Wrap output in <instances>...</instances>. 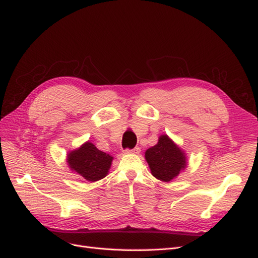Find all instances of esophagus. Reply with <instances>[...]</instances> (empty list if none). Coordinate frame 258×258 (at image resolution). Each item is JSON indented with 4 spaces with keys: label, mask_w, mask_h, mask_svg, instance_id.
Segmentation results:
<instances>
[{
    "label": "esophagus",
    "mask_w": 258,
    "mask_h": 258,
    "mask_svg": "<svg viewBox=\"0 0 258 258\" xmlns=\"http://www.w3.org/2000/svg\"><path fill=\"white\" fill-rule=\"evenodd\" d=\"M141 149L139 147H135L133 149H125L124 154H140Z\"/></svg>",
    "instance_id": "esophagus-1"
}]
</instances>
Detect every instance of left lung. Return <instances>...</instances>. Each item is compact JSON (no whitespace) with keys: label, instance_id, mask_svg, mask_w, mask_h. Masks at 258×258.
<instances>
[{"label":"left lung","instance_id":"1","mask_svg":"<svg viewBox=\"0 0 258 258\" xmlns=\"http://www.w3.org/2000/svg\"><path fill=\"white\" fill-rule=\"evenodd\" d=\"M145 159L152 175L164 182L177 178L188 166L184 151L166 134L160 135L156 145L147 149Z\"/></svg>","mask_w":258,"mask_h":258}]
</instances>
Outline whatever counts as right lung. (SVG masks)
Wrapping results in <instances>:
<instances>
[{
    "label": "right lung",
    "instance_id": "add662e5",
    "mask_svg": "<svg viewBox=\"0 0 258 258\" xmlns=\"http://www.w3.org/2000/svg\"><path fill=\"white\" fill-rule=\"evenodd\" d=\"M112 161L110 154L100 151L89 141L67 154L70 170L91 182L101 180L109 173Z\"/></svg>",
    "mask_w": 258,
    "mask_h": 258
}]
</instances>
